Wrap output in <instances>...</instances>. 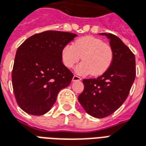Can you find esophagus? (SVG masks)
I'll return each instance as SVG.
<instances>
[{
	"instance_id": "34e87169",
	"label": "esophagus",
	"mask_w": 146,
	"mask_h": 146,
	"mask_svg": "<svg viewBox=\"0 0 146 146\" xmlns=\"http://www.w3.org/2000/svg\"><path fill=\"white\" fill-rule=\"evenodd\" d=\"M81 80V78L80 76H76V75H74L73 77V81H80Z\"/></svg>"
}]
</instances>
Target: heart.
Wrapping results in <instances>:
<instances>
[{
  "mask_svg": "<svg viewBox=\"0 0 146 146\" xmlns=\"http://www.w3.org/2000/svg\"><path fill=\"white\" fill-rule=\"evenodd\" d=\"M66 67L72 68L82 59L83 62L76 68L80 75L91 73L92 76L102 75L108 70L113 61L114 52L110 45L93 36H84L76 40L73 45L65 46L61 52Z\"/></svg>",
  "mask_w": 146,
  "mask_h": 146,
  "instance_id": "obj_1",
  "label": "heart"
}]
</instances>
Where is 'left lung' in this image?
Here are the masks:
<instances>
[{
  "mask_svg": "<svg viewBox=\"0 0 146 146\" xmlns=\"http://www.w3.org/2000/svg\"><path fill=\"white\" fill-rule=\"evenodd\" d=\"M100 35L110 39L113 61L108 70L98 78L84 79V90L78 97L87 114L97 118L108 117L122 105L136 76L135 55L128 46L114 35Z\"/></svg>",
  "mask_w": 146,
  "mask_h": 146,
  "instance_id": "1",
  "label": "left lung"
}]
</instances>
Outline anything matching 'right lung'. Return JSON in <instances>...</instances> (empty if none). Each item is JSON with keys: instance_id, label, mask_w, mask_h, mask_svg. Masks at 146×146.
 <instances>
[{"instance_id": "right-lung-1", "label": "right lung", "mask_w": 146, "mask_h": 146, "mask_svg": "<svg viewBox=\"0 0 146 146\" xmlns=\"http://www.w3.org/2000/svg\"><path fill=\"white\" fill-rule=\"evenodd\" d=\"M76 36L70 32L46 31L29 37L18 47L11 80L16 101L24 111L46 114L60 90L70 85L73 74L62 63L61 52Z\"/></svg>"}]
</instances>
